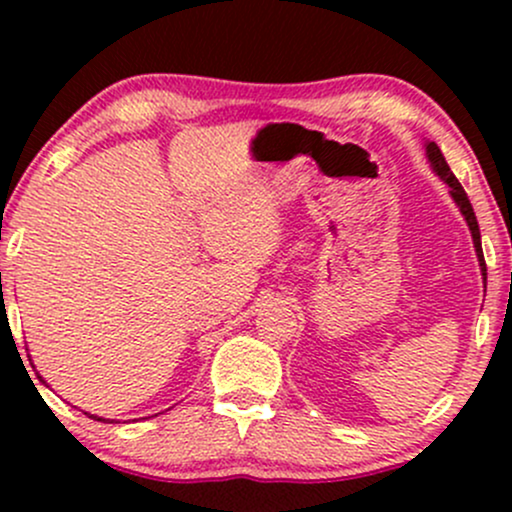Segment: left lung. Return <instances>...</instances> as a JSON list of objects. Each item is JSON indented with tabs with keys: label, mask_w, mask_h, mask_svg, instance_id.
<instances>
[{
	"label": "left lung",
	"mask_w": 512,
	"mask_h": 512,
	"mask_svg": "<svg viewBox=\"0 0 512 512\" xmlns=\"http://www.w3.org/2000/svg\"><path fill=\"white\" fill-rule=\"evenodd\" d=\"M426 156H428V163H431L433 173L438 175L440 180L445 182V185L450 187V197L455 199V204L460 207L464 221H467L469 231H472V240H474V250H477V257H479V267H481V274H484V281H486V262H484V252H481V233H479V223H477V216H474V209L472 204H469V197L467 192L462 190L460 180L452 175V170L448 166V161H445L443 151L438 149L436 142H426Z\"/></svg>",
	"instance_id": "obj_1"
}]
</instances>
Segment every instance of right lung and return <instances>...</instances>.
Segmentation results:
<instances>
[{
  "instance_id": "add662e5",
  "label": "right lung",
  "mask_w": 512,
  "mask_h": 512,
  "mask_svg": "<svg viewBox=\"0 0 512 512\" xmlns=\"http://www.w3.org/2000/svg\"><path fill=\"white\" fill-rule=\"evenodd\" d=\"M38 378H40V375H38ZM40 383H45V380L40 378ZM88 416H91V419H96V421H108V419H103V416H96V414H88Z\"/></svg>"
}]
</instances>
